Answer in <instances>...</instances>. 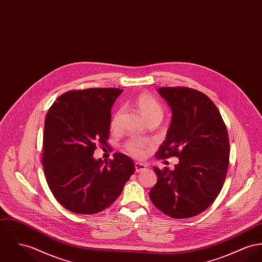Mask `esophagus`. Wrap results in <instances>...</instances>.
Here are the masks:
<instances>
[{"label": "esophagus", "instance_id": "34e87169", "mask_svg": "<svg viewBox=\"0 0 262 262\" xmlns=\"http://www.w3.org/2000/svg\"><path fill=\"white\" fill-rule=\"evenodd\" d=\"M146 168H147V166H146L145 164H143V163H140V162L135 163V169H136V172H137V173L145 171Z\"/></svg>", "mask_w": 262, "mask_h": 262}]
</instances>
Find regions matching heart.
I'll use <instances>...</instances> for the list:
<instances>
[{"label":"heart","instance_id":"obj_1","mask_svg":"<svg viewBox=\"0 0 262 262\" xmlns=\"http://www.w3.org/2000/svg\"><path fill=\"white\" fill-rule=\"evenodd\" d=\"M136 105L146 122L149 120H158V121L162 120L163 115H164L163 107L152 95H150L148 93L140 94L136 99ZM121 113H122V111L119 110L118 112L115 113V115L112 118L111 128L113 130H116L118 128ZM125 148L131 155L140 158L143 157L146 154L148 145L144 141L130 140L125 145Z\"/></svg>","mask_w":262,"mask_h":262}]
</instances>
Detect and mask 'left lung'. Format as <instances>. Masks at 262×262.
Masks as SVG:
<instances>
[{
  "label": "left lung",
  "mask_w": 262,
  "mask_h": 262,
  "mask_svg": "<svg viewBox=\"0 0 262 262\" xmlns=\"http://www.w3.org/2000/svg\"><path fill=\"white\" fill-rule=\"evenodd\" d=\"M159 94L172 109V121L159 159L179 158L171 171L154 167V206L173 219H188L209 208L221 192L229 164L227 127L217 107L192 88H161Z\"/></svg>",
  "instance_id": "obj_1"
}]
</instances>
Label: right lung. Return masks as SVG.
<instances>
[{
    "label": "right lung",
    "mask_w": 262,
    "mask_h": 262,
    "mask_svg": "<svg viewBox=\"0 0 262 262\" xmlns=\"http://www.w3.org/2000/svg\"><path fill=\"white\" fill-rule=\"evenodd\" d=\"M119 88L71 90L60 95L48 111L42 143V167L56 201L80 214L104 210L121 194L135 173L131 158L95 160L96 145H106L111 107Z\"/></svg>",
    "instance_id": "right-lung-1"
}]
</instances>
